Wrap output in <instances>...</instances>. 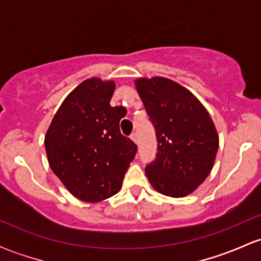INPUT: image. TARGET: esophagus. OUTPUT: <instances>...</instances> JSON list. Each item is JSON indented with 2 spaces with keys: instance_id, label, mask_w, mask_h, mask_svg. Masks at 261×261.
Instances as JSON below:
<instances>
[{
  "instance_id": "obj_1",
  "label": "esophagus",
  "mask_w": 261,
  "mask_h": 261,
  "mask_svg": "<svg viewBox=\"0 0 261 261\" xmlns=\"http://www.w3.org/2000/svg\"><path fill=\"white\" fill-rule=\"evenodd\" d=\"M130 137H131V140H133L135 143L139 142V137H137V134H136V133H133V134H131V136H130Z\"/></svg>"
}]
</instances>
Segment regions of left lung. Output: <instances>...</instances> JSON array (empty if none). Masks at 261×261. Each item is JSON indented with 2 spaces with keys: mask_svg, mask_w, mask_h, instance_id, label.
I'll return each instance as SVG.
<instances>
[{
  "mask_svg": "<svg viewBox=\"0 0 261 261\" xmlns=\"http://www.w3.org/2000/svg\"><path fill=\"white\" fill-rule=\"evenodd\" d=\"M135 85L158 142L157 157L145 170L148 181L163 195L187 196L214 167L220 142L214 121L201 101L174 81L142 77Z\"/></svg>",
  "mask_w": 261,
  "mask_h": 261,
  "instance_id": "obj_1",
  "label": "left lung"
}]
</instances>
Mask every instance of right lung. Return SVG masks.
I'll use <instances>...</instances> for the list:
<instances>
[{"label":"right lung","instance_id":"right-lung-1","mask_svg":"<svg viewBox=\"0 0 261 261\" xmlns=\"http://www.w3.org/2000/svg\"><path fill=\"white\" fill-rule=\"evenodd\" d=\"M114 89V81H83L62 101L45 135L50 168L86 202L115 195L137 152L119 127L126 110L110 106Z\"/></svg>","mask_w":261,"mask_h":261}]
</instances>
